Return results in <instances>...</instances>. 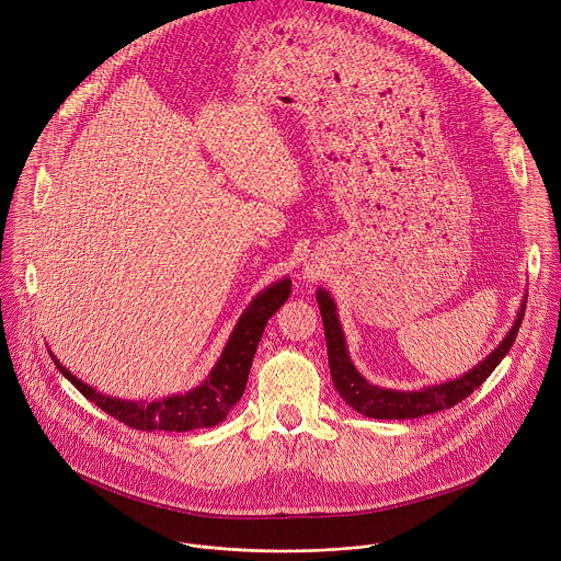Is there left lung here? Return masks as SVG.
<instances>
[{"label": "left lung", "mask_w": 561, "mask_h": 561, "mask_svg": "<svg viewBox=\"0 0 561 561\" xmlns=\"http://www.w3.org/2000/svg\"><path fill=\"white\" fill-rule=\"evenodd\" d=\"M314 297H317V306H319V312H322V322H324L331 377H333V383L344 402L353 411H357L366 417H373V420H415L422 415L453 409L474 388H479L489 379V375L506 357V353L511 351V346L519 333L528 293L524 295V299L519 304L515 324L504 335V340L482 362H477L470 370H466L463 375H459L455 379L428 383L417 390H399V388H386V386L370 383L357 370V366L353 364V359L348 355V344H346V335H344V329L340 322L335 299L331 297V293L327 288H317Z\"/></svg>", "instance_id": "8db88e82"}]
</instances>
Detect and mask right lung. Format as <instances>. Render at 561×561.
I'll list each match as a JSON object with an SVG mask.
<instances>
[{
	"instance_id": "obj_1",
	"label": "right lung",
	"mask_w": 561,
	"mask_h": 561,
	"mask_svg": "<svg viewBox=\"0 0 561 561\" xmlns=\"http://www.w3.org/2000/svg\"><path fill=\"white\" fill-rule=\"evenodd\" d=\"M290 295V277H282L253 297L239 314L237 324L217 357L215 366L195 388L186 392L167 394L162 399H119L104 394L91 383L75 377L48 348L57 370L82 392L89 402L100 407L111 417L124 422L135 431H175L186 433L195 428H213L226 420L230 409L242 399L253 357L268 319L284 306Z\"/></svg>"
}]
</instances>
